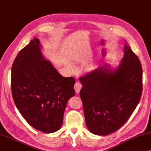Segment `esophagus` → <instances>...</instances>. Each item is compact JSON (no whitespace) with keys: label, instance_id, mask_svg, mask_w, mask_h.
Returning <instances> with one entry per match:
<instances>
[{"label":"esophagus","instance_id":"1","mask_svg":"<svg viewBox=\"0 0 151 151\" xmlns=\"http://www.w3.org/2000/svg\"><path fill=\"white\" fill-rule=\"evenodd\" d=\"M82 83L79 82V81H77V82H76L75 85H74V89H75L76 93L77 94L80 93V91L81 88H82Z\"/></svg>","mask_w":151,"mask_h":151}]
</instances>
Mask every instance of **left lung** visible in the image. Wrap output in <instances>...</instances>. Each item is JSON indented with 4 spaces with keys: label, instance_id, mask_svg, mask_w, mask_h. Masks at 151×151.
Wrapping results in <instances>:
<instances>
[{
    "label": "left lung",
    "instance_id": "obj_1",
    "mask_svg": "<svg viewBox=\"0 0 151 151\" xmlns=\"http://www.w3.org/2000/svg\"><path fill=\"white\" fill-rule=\"evenodd\" d=\"M80 96L86 124L92 134L106 136L119 129L130 117L142 92V69L130 46L117 69L102 66L80 78Z\"/></svg>",
    "mask_w": 151,
    "mask_h": 151
}]
</instances>
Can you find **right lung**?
<instances>
[{
  "label": "right lung",
  "mask_w": 151,
  "mask_h": 151,
  "mask_svg": "<svg viewBox=\"0 0 151 151\" xmlns=\"http://www.w3.org/2000/svg\"><path fill=\"white\" fill-rule=\"evenodd\" d=\"M36 38L18 53L11 68L13 101L30 126L45 133L61 128L67 103L76 94V80L58 73Z\"/></svg>",
  "instance_id": "1"
}]
</instances>
